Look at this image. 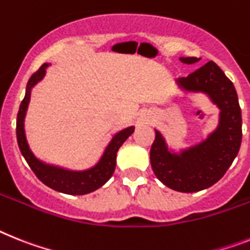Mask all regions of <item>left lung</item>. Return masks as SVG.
Segmentation results:
<instances>
[{
  "instance_id": "left-lung-1",
  "label": "left lung",
  "mask_w": 250,
  "mask_h": 250,
  "mask_svg": "<svg viewBox=\"0 0 250 250\" xmlns=\"http://www.w3.org/2000/svg\"><path fill=\"white\" fill-rule=\"evenodd\" d=\"M201 58L180 57L192 64ZM178 85L184 91L203 93L220 109L219 125L206 140L180 152L169 150L164 136L155 129V141L150 150V161L161 183L183 193L206 189L219 182L236 157L242 144V110L232 83L215 62L179 77Z\"/></svg>"
}]
</instances>
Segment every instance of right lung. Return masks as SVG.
I'll use <instances>...</instances> for the list:
<instances>
[{
	"mask_svg": "<svg viewBox=\"0 0 250 250\" xmlns=\"http://www.w3.org/2000/svg\"><path fill=\"white\" fill-rule=\"evenodd\" d=\"M48 66L49 64L44 63L37 72L33 73L29 79L28 85H26V91H25L24 99L20 104L18 121H16V136H18L19 147H20L22 156L25 157L30 169L34 171V174L42 183H44L52 189L61 193H66V194H72V196L87 194V193L99 189L100 187L104 186L110 179L115 169L117 152L123 145V142L133 133L135 127L131 125V127H127V128L117 132L103 152L100 160L93 167L86 169V170H71V169L57 167V165L47 164V163L42 161L41 159H38L33 154V151L30 150L28 141H26L24 122L29 102H30L31 89L39 81L43 80Z\"/></svg>",
	"mask_w": 250,
	"mask_h": 250,
	"instance_id": "right-lung-1",
	"label": "right lung"
}]
</instances>
